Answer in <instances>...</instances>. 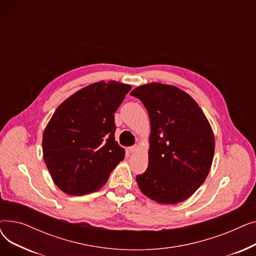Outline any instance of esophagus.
I'll return each instance as SVG.
<instances>
[{"instance_id": "esophagus-1", "label": "esophagus", "mask_w": 256, "mask_h": 256, "mask_svg": "<svg viewBox=\"0 0 256 256\" xmlns=\"http://www.w3.org/2000/svg\"><path fill=\"white\" fill-rule=\"evenodd\" d=\"M137 150H138V147L137 146H130V147H128V152L130 154H134V152H136Z\"/></svg>"}]
</instances>
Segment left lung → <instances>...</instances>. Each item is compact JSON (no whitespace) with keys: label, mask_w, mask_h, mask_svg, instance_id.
Masks as SVG:
<instances>
[{"label":"left lung","mask_w":256,"mask_h":256,"mask_svg":"<svg viewBox=\"0 0 256 256\" xmlns=\"http://www.w3.org/2000/svg\"><path fill=\"white\" fill-rule=\"evenodd\" d=\"M148 112V167L136 178L141 192L164 204L191 197L208 176L214 152L212 130L197 102L180 88L160 83L130 92Z\"/></svg>","instance_id":"8db88e82"}]
</instances>
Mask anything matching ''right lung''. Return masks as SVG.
Returning a JSON list of instances; mask_svg holds the SVG:
<instances>
[{"mask_svg": "<svg viewBox=\"0 0 256 256\" xmlns=\"http://www.w3.org/2000/svg\"><path fill=\"white\" fill-rule=\"evenodd\" d=\"M130 89L100 80L72 94L52 114L44 132V160L64 193L82 196L100 190L124 158L115 141L114 113Z\"/></svg>", "mask_w": 256, "mask_h": 256, "instance_id": "add662e5", "label": "right lung"}]
</instances>
